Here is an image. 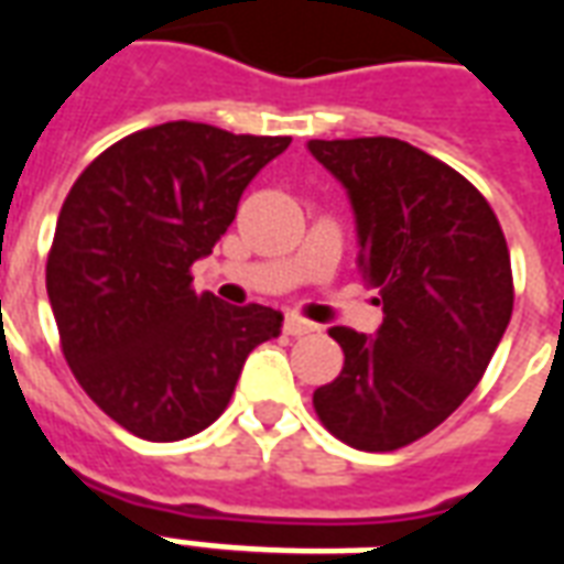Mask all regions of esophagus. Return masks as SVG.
<instances>
[{
  "label": "esophagus",
  "mask_w": 564,
  "mask_h": 564,
  "mask_svg": "<svg viewBox=\"0 0 564 564\" xmlns=\"http://www.w3.org/2000/svg\"><path fill=\"white\" fill-rule=\"evenodd\" d=\"M283 332H286V335H293V338H299V335H311V332H317V326H314V323H305V319H299V317H286L283 319Z\"/></svg>",
  "instance_id": "obj_1"
}]
</instances>
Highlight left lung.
I'll return each mask as SVG.
<instances>
[{
	"instance_id": "8db88e82",
	"label": "left lung",
	"mask_w": 564,
	"mask_h": 564,
	"mask_svg": "<svg viewBox=\"0 0 564 564\" xmlns=\"http://www.w3.org/2000/svg\"><path fill=\"white\" fill-rule=\"evenodd\" d=\"M350 193L359 265L380 290L375 338L335 326L344 368L314 392L332 435L366 453L408 447L480 383L513 311L501 223L484 193L408 141H307Z\"/></svg>"
}]
</instances>
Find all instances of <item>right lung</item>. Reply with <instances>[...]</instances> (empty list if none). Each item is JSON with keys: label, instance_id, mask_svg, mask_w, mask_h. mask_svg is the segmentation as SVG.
I'll return each mask as SVG.
<instances>
[{"label": "right lung", "instance_id": "add662e5", "mask_svg": "<svg viewBox=\"0 0 564 564\" xmlns=\"http://www.w3.org/2000/svg\"><path fill=\"white\" fill-rule=\"evenodd\" d=\"M290 135L174 120L120 139L68 189L47 253L59 347L84 392L144 441H181L226 411L247 354L281 332L262 305L193 290L247 184Z\"/></svg>", "mask_w": 564, "mask_h": 564}]
</instances>
